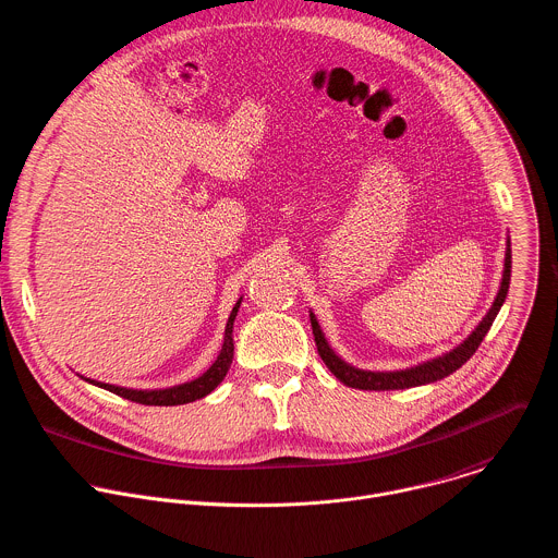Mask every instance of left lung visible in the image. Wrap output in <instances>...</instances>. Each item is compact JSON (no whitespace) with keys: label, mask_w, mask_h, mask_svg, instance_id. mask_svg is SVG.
<instances>
[{"label":"left lung","mask_w":558,"mask_h":558,"mask_svg":"<svg viewBox=\"0 0 558 558\" xmlns=\"http://www.w3.org/2000/svg\"><path fill=\"white\" fill-rule=\"evenodd\" d=\"M510 267H512V254H510V239L506 241V258H504V274H501V282H499V291L495 295V302L490 304L488 313L482 317V322L475 326V330L462 341L458 343L453 350L442 352L440 356H434L429 361H423L418 365L405 367V369H390V373H377V369H361L354 367L350 363H345L326 341L317 317L311 313V326H313V335H315V343H317V352L322 356V361L328 365L330 373L348 388L354 390H408V388H418V386H427L434 381H440L449 375H453L458 367H462L473 352L480 348L482 339L486 337V332L490 330L506 295H508V287H510Z\"/></svg>","instance_id":"obj_1"}]
</instances>
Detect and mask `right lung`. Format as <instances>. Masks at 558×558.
I'll return each mask as SVG.
<instances>
[{
  "mask_svg": "<svg viewBox=\"0 0 558 558\" xmlns=\"http://www.w3.org/2000/svg\"><path fill=\"white\" fill-rule=\"evenodd\" d=\"M243 298H239V302L234 304L230 317H228V326H226V335H223V345H221V352L219 356L215 359V363L206 369V373L189 384H179V386H172V388H161V390H133V388H120V386H111V384H102V381H96V379H85L87 384L92 386H98L102 390H109L122 399H129L133 403H142V405H183V403H193L197 399H204L208 397L228 375V369L232 365V359H234V339H232V330H234V319H236V313H239V306H241Z\"/></svg>",
  "mask_w": 558,
  "mask_h": 558,
  "instance_id": "1",
  "label": "right lung"
}]
</instances>
